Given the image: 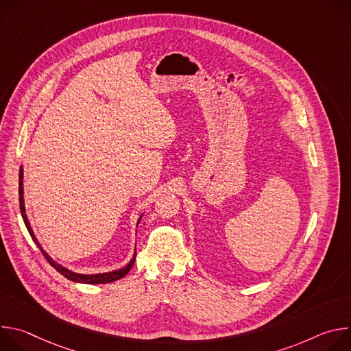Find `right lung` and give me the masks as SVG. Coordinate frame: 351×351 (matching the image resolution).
Here are the masks:
<instances>
[{
  "label": "right lung",
  "instance_id": "1",
  "mask_svg": "<svg viewBox=\"0 0 351 351\" xmlns=\"http://www.w3.org/2000/svg\"><path fill=\"white\" fill-rule=\"evenodd\" d=\"M23 169H22V167H21V172H19V207H21V214H22V218H23V222H25V225H26V228H27V230H29V233H30V236H32V239L34 240V243L37 244V247L41 250V253H43V256L45 257V260L51 264L61 275H64L66 279H69V280H73V282H79V283H88V285H95V283H111V282H115V280H118V279H121V278H123L130 269H132V267H133V264H134V260H136V252H134V254H133V258L130 260V263L126 265V267H123V268H121V269H117V271H112V272H106V274H95V275H83V274H76V272H72V271H69V269H66L65 267H62L61 264H58V263H56L51 257H49L44 250H43V247H41V244L37 241V239H36V236H34V233H33V229H32V226H30V223H29V219H27V215H26V210H25V199H23ZM143 217V215H141ZM141 217L138 218V221H137V225H138V222H140V219H141Z\"/></svg>",
  "mask_w": 351,
  "mask_h": 351
}]
</instances>
